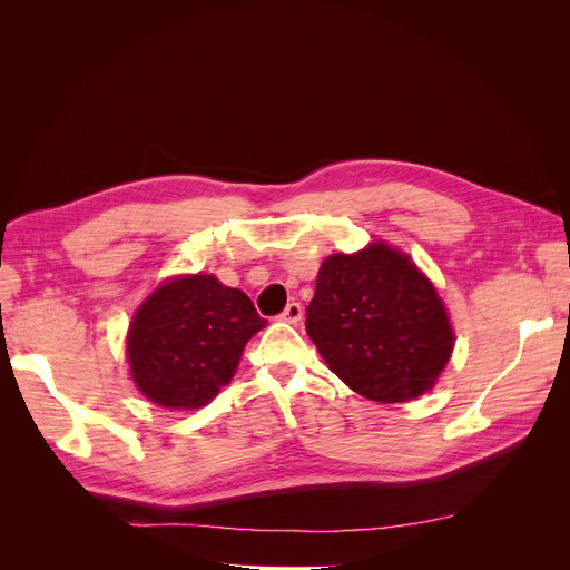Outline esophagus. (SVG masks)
I'll return each instance as SVG.
<instances>
[{
    "instance_id": "1",
    "label": "esophagus",
    "mask_w": 570,
    "mask_h": 570,
    "mask_svg": "<svg viewBox=\"0 0 570 570\" xmlns=\"http://www.w3.org/2000/svg\"><path fill=\"white\" fill-rule=\"evenodd\" d=\"M302 314H304V308L297 302H289L285 306V312L281 314V321H285V323H299Z\"/></svg>"
}]
</instances>
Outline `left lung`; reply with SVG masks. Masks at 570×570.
Here are the masks:
<instances>
[{"mask_svg": "<svg viewBox=\"0 0 570 570\" xmlns=\"http://www.w3.org/2000/svg\"><path fill=\"white\" fill-rule=\"evenodd\" d=\"M306 333L344 385L381 404L433 390L454 350L435 285L385 243L325 258Z\"/></svg>", "mask_w": 570, "mask_h": 570, "instance_id": "8db88e82", "label": "left lung"}]
</instances>
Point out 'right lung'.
Segmentation results:
<instances>
[{"label": "right lung", "mask_w": 570, "mask_h": 570, "mask_svg": "<svg viewBox=\"0 0 570 570\" xmlns=\"http://www.w3.org/2000/svg\"><path fill=\"white\" fill-rule=\"evenodd\" d=\"M264 325L243 289L202 273L170 278L132 316L130 375L154 404L176 411L206 406L230 383L245 344Z\"/></svg>", "instance_id": "add662e5"}]
</instances>
